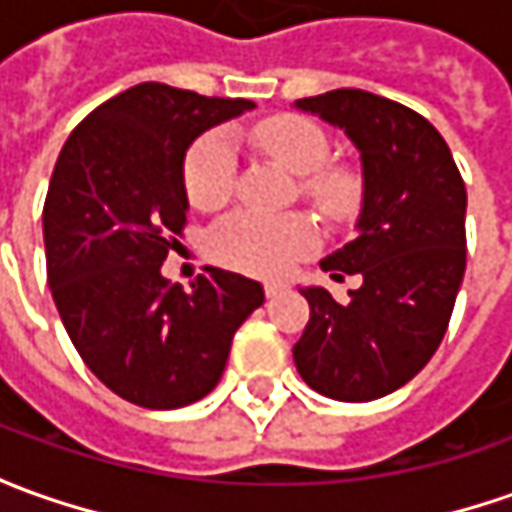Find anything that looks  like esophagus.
<instances>
[{"instance_id":"obj_1","label":"esophagus","mask_w":512,"mask_h":512,"mask_svg":"<svg viewBox=\"0 0 512 512\" xmlns=\"http://www.w3.org/2000/svg\"><path fill=\"white\" fill-rule=\"evenodd\" d=\"M279 293H282V285H276V282H267V285H265L267 299H276Z\"/></svg>"}]
</instances>
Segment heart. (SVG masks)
<instances>
[{"mask_svg": "<svg viewBox=\"0 0 512 512\" xmlns=\"http://www.w3.org/2000/svg\"><path fill=\"white\" fill-rule=\"evenodd\" d=\"M250 139L262 153L302 176L299 190L310 205L327 216H344L353 210L359 199V182L342 165H327L330 139L316 122L296 113H279L253 125ZM236 170L239 153L225 130L202 136L187 150L182 170L190 205L202 210L225 205L236 185ZM316 242V225L302 213L267 216L256 210H239L227 216L207 236L210 256L216 262L256 276L285 273L293 262L313 253Z\"/></svg>", "mask_w": 512, "mask_h": 512, "instance_id": "b5f03b06", "label": "heart"}]
</instances>
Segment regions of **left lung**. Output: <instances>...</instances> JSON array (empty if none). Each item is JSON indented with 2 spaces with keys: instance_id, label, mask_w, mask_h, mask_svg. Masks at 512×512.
<instances>
[{
  "instance_id": "8db88e82",
  "label": "left lung",
  "mask_w": 512,
  "mask_h": 512,
  "mask_svg": "<svg viewBox=\"0 0 512 512\" xmlns=\"http://www.w3.org/2000/svg\"><path fill=\"white\" fill-rule=\"evenodd\" d=\"M342 128L362 153L359 233L322 267L359 273L350 302L307 287L296 370L316 393L373 402L407 384L439 350L467 265V190L453 153L422 113L339 88L296 102Z\"/></svg>"
}]
</instances>
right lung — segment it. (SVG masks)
Returning a JSON list of instances; mask_svg holds the SVG:
<instances>
[{"label":"right lung","mask_w":512,"mask_h":512,"mask_svg":"<svg viewBox=\"0 0 512 512\" xmlns=\"http://www.w3.org/2000/svg\"><path fill=\"white\" fill-rule=\"evenodd\" d=\"M253 108L142 82L88 113L56 159L42 227L48 285L90 373L125 402L173 410L205 399L262 285L205 267L193 290L162 262L187 225V148Z\"/></svg>","instance_id":"add662e5"}]
</instances>
